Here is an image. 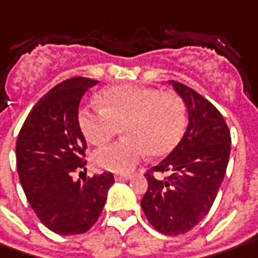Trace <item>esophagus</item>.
Here are the masks:
<instances>
[{"mask_svg":"<svg viewBox=\"0 0 258 258\" xmlns=\"http://www.w3.org/2000/svg\"><path fill=\"white\" fill-rule=\"evenodd\" d=\"M114 178L115 180H128L133 178V175H130V173H115Z\"/></svg>","mask_w":258,"mask_h":258,"instance_id":"obj_1","label":"esophagus"}]
</instances>
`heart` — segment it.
<instances>
[{"label": "heart", "mask_w": 258, "mask_h": 258, "mask_svg": "<svg viewBox=\"0 0 258 258\" xmlns=\"http://www.w3.org/2000/svg\"><path fill=\"white\" fill-rule=\"evenodd\" d=\"M99 106L82 107L79 125L94 145L108 143L121 127L118 143L93 154L99 168L127 172L145 158H159L172 151L185 128V106L173 92L138 85H120L100 93Z\"/></svg>", "instance_id": "obj_1"}]
</instances>
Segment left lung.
<instances>
[{"instance_id":"left-lung-1","label":"left lung","mask_w":258,"mask_h":258,"mask_svg":"<svg viewBox=\"0 0 258 258\" xmlns=\"http://www.w3.org/2000/svg\"><path fill=\"white\" fill-rule=\"evenodd\" d=\"M171 83L188 108V128L172 152L145 172L148 189L141 208L154 229L178 236L209 213L225 178L232 138L223 115L209 100L179 82ZM154 173L167 176L157 180Z\"/></svg>"}]
</instances>
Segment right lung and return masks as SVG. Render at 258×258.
Wrapping results in <instances>:
<instances>
[{"label":"right lung","instance_id":"right-lung-1","mask_svg":"<svg viewBox=\"0 0 258 258\" xmlns=\"http://www.w3.org/2000/svg\"><path fill=\"white\" fill-rule=\"evenodd\" d=\"M94 85L97 80L89 78L56 85L33 106L17 140V168L26 199L42 223L62 236L87 232L114 183L111 172L73 179L76 171H86L79 103Z\"/></svg>","mask_w":258,"mask_h":258}]
</instances>
